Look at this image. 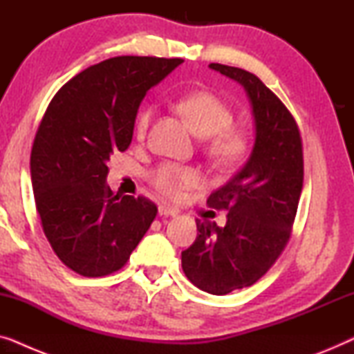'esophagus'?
<instances>
[{"label": "esophagus", "instance_id": "34e87169", "mask_svg": "<svg viewBox=\"0 0 354 354\" xmlns=\"http://www.w3.org/2000/svg\"><path fill=\"white\" fill-rule=\"evenodd\" d=\"M159 216H162V217H176V216H178V211L177 209H172V207H169V206H159Z\"/></svg>", "mask_w": 354, "mask_h": 354}]
</instances>
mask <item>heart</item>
Returning a JSON list of instances; mask_svg holds the SVG:
<instances>
[{"mask_svg":"<svg viewBox=\"0 0 354 354\" xmlns=\"http://www.w3.org/2000/svg\"><path fill=\"white\" fill-rule=\"evenodd\" d=\"M177 109L193 132L205 137V153L214 166L230 169L239 164L248 151V135L234 122V111L211 91L198 90L182 96L177 101ZM153 108L140 109L135 118V133L140 140L147 137L151 125ZM149 183L167 198H178L185 190L195 188L200 183V176L195 169L180 164L164 162L149 174Z\"/></svg>","mask_w":354,"mask_h":354,"instance_id":"obj_1","label":"heart"}]
</instances>
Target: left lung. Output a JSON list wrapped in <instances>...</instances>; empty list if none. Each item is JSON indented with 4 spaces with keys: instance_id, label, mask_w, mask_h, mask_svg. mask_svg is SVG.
I'll use <instances>...</instances> for the list:
<instances>
[{
    "instance_id": "left-lung-1",
    "label": "left lung",
    "mask_w": 354,
    "mask_h": 354,
    "mask_svg": "<svg viewBox=\"0 0 354 354\" xmlns=\"http://www.w3.org/2000/svg\"><path fill=\"white\" fill-rule=\"evenodd\" d=\"M209 67L245 86L256 140L245 166L207 198L212 209L229 212L225 227L196 219L200 234L182 251V269L203 292L227 295L258 282L287 246L303 188V143L292 113L258 75Z\"/></svg>"
}]
</instances>
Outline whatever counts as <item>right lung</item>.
<instances>
[{
	"mask_svg": "<svg viewBox=\"0 0 354 354\" xmlns=\"http://www.w3.org/2000/svg\"><path fill=\"white\" fill-rule=\"evenodd\" d=\"M182 62L111 57L72 77L48 104L30 154L33 195L53 251L79 275L124 268L158 214L148 198L111 190L108 161L132 143L147 91Z\"/></svg>",
	"mask_w": 354,
	"mask_h": 354,
	"instance_id": "right-lung-1",
	"label": "right lung"
}]
</instances>
